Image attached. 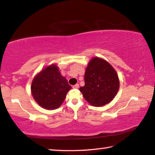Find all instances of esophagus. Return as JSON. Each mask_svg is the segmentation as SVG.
Listing matches in <instances>:
<instances>
[{
    "label": "esophagus",
    "instance_id": "obj_1",
    "mask_svg": "<svg viewBox=\"0 0 155 155\" xmlns=\"http://www.w3.org/2000/svg\"><path fill=\"white\" fill-rule=\"evenodd\" d=\"M73 89H78V88H79V84H76L75 85L73 86Z\"/></svg>",
    "mask_w": 155,
    "mask_h": 155
}]
</instances>
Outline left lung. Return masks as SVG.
Instances as JSON below:
<instances>
[{
  "label": "left lung",
  "instance_id": "left-lung-1",
  "mask_svg": "<svg viewBox=\"0 0 155 155\" xmlns=\"http://www.w3.org/2000/svg\"><path fill=\"white\" fill-rule=\"evenodd\" d=\"M84 87L80 91L90 104L101 107L110 102L120 87L116 70L105 59L94 57L89 61L84 73Z\"/></svg>",
  "mask_w": 155,
  "mask_h": 155
}]
</instances>
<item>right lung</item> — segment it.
Returning a JSON list of instances; mask_svg holds the SVG:
<instances>
[{
    "instance_id": "right-lung-1",
    "label": "right lung",
    "mask_w": 155,
    "mask_h": 155,
    "mask_svg": "<svg viewBox=\"0 0 155 155\" xmlns=\"http://www.w3.org/2000/svg\"><path fill=\"white\" fill-rule=\"evenodd\" d=\"M71 89L61 75L56 64H52L38 73L31 84L33 98L41 107L53 110L59 108Z\"/></svg>"
}]
</instances>
